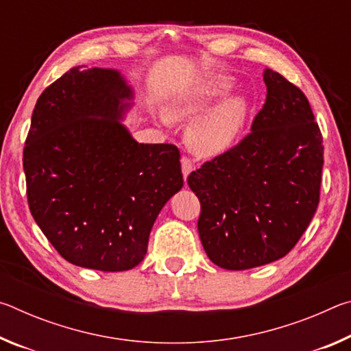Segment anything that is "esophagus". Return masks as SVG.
I'll list each match as a JSON object with an SVG mask.
<instances>
[{"label": "esophagus", "mask_w": 351, "mask_h": 351, "mask_svg": "<svg viewBox=\"0 0 351 351\" xmlns=\"http://www.w3.org/2000/svg\"><path fill=\"white\" fill-rule=\"evenodd\" d=\"M181 169H182L184 180H186L190 171H192V170L195 169V165H193V162L190 161V159H189L187 156H182V158H181Z\"/></svg>", "instance_id": "34e87169"}]
</instances>
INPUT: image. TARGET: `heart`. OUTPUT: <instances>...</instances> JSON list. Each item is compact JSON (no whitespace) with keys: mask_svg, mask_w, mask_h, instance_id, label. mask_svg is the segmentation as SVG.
Listing matches in <instances>:
<instances>
[{"mask_svg":"<svg viewBox=\"0 0 351 351\" xmlns=\"http://www.w3.org/2000/svg\"><path fill=\"white\" fill-rule=\"evenodd\" d=\"M234 82L228 77L210 80L199 86L190 96L176 100L167 110V116L175 121L190 119L204 111L212 102L232 90ZM249 116V102L241 96L226 97L212 110L190 123L186 141L190 150L199 156L212 158L229 150L239 139Z\"/></svg>","mask_w":351,"mask_h":351,"instance_id":"1","label":"heart"}]
</instances>
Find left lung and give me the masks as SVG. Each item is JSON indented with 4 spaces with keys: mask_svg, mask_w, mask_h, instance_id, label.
<instances>
[{
    "mask_svg": "<svg viewBox=\"0 0 351 351\" xmlns=\"http://www.w3.org/2000/svg\"><path fill=\"white\" fill-rule=\"evenodd\" d=\"M263 80L268 94L251 133L187 178L207 257L230 271L285 257L319 204L324 145L310 102L276 71L265 69Z\"/></svg>",
    "mask_w": 351,
    "mask_h": 351,
    "instance_id": "obj_1",
    "label": "left lung"
}]
</instances>
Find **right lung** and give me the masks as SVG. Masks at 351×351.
<instances>
[{
  "label": "right lung",
  "mask_w": 351,
  "mask_h": 351,
  "mask_svg": "<svg viewBox=\"0 0 351 351\" xmlns=\"http://www.w3.org/2000/svg\"><path fill=\"white\" fill-rule=\"evenodd\" d=\"M132 88L116 69L71 68L37 100L23 167L35 223L82 268H134L164 204L180 192V150L139 144L121 121Z\"/></svg>",
  "instance_id": "obj_1"
}]
</instances>
